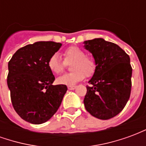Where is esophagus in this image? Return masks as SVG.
Returning <instances> with one entry per match:
<instances>
[{"label":"esophagus","instance_id":"obj_1","mask_svg":"<svg viewBox=\"0 0 146 146\" xmlns=\"http://www.w3.org/2000/svg\"><path fill=\"white\" fill-rule=\"evenodd\" d=\"M75 88H76V86H68L69 90H74Z\"/></svg>","mask_w":146,"mask_h":146}]
</instances>
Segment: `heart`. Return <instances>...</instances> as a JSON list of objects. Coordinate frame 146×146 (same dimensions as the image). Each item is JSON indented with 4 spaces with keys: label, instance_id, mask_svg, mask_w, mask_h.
<instances>
[{
    "label": "heart",
    "instance_id": "heart-1",
    "mask_svg": "<svg viewBox=\"0 0 146 146\" xmlns=\"http://www.w3.org/2000/svg\"><path fill=\"white\" fill-rule=\"evenodd\" d=\"M65 62H73L71 66L73 72L65 73L58 77L57 82L60 84L66 86H73L80 80L84 79L85 76H92L95 73L96 64L92 58L86 56L82 49L78 47L72 46L66 48L64 51ZM65 62L62 61L59 54L54 53L49 58L48 66L49 70L54 73L58 74L63 71L65 68Z\"/></svg>",
    "mask_w": 146,
    "mask_h": 146
}]
</instances>
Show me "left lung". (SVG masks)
<instances>
[{"instance_id": "8db88e82", "label": "left lung", "mask_w": 146, "mask_h": 146, "mask_svg": "<svg viewBox=\"0 0 146 146\" xmlns=\"http://www.w3.org/2000/svg\"><path fill=\"white\" fill-rule=\"evenodd\" d=\"M94 57L96 69L87 86L84 104L91 115L109 119L119 114L128 101L131 90L130 57L122 48L103 38L84 42Z\"/></svg>"}]
</instances>
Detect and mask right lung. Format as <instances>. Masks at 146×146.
Listing matches in <instances>:
<instances>
[{
  "label": "right lung",
  "mask_w": 146,
  "mask_h": 146,
  "mask_svg": "<svg viewBox=\"0 0 146 146\" xmlns=\"http://www.w3.org/2000/svg\"><path fill=\"white\" fill-rule=\"evenodd\" d=\"M62 44L37 41L19 48L8 62L7 83L12 106L22 119L33 124L50 119L60 106L66 85H52L54 76L48 66Z\"/></svg>",
  "instance_id": "add662e5"
}]
</instances>
